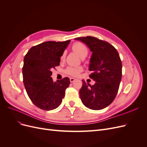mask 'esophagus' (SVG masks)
Segmentation results:
<instances>
[{
	"instance_id": "esophagus-1",
	"label": "esophagus",
	"mask_w": 147,
	"mask_h": 147,
	"mask_svg": "<svg viewBox=\"0 0 147 147\" xmlns=\"http://www.w3.org/2000/svg\"><path fill=\"white\" fill-rule=\"evenodd\" d=\"M75 80V79L74 78H72V77H71V78H70V82H71V83H72V82H74V81Z\"/></svg>"
}]
</instances>
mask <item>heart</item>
<instances>
[{
	"label": "heart",
	"mask_w": 147,
	"mask_h": 147,
	"mask_svg": "<svg viewBox=\"0 0 147 147\" xmlns=\"http://www.w3.org/2000/svg\"><path fill=\"white\" fill-rule=\"evenodd\" d=\"M72 50L79 55V56L83 58L85 57L88 53V50L87 47L84 45L83 43L81 42H77L75 43L72 45ZM65 57V52L63 53L62 55L61 59L64 58ZM83 70V68L82 67H69L67 68L65 70V72L72 76H77V75L80 73Z\"/></svg>",
	"instance_id": "1"
}]
</instances>
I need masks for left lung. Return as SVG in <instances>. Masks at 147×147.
I'll use <instances>...</instances> for the list:
<instances>
[{
  "label": "left lung",
  "instance_id": "1",
  "mask_svg": "<svg viewBox=\"0 0 147 147\" xmlns=\"http://www.w3.org/2000/svg\"><path fill=\"white\" fill-rule=\"evenodd\" d=\"M75 40L88 46L92 52L89 70L93 85L82 80L79 91L82 103L91 110H99L113 101L122 77V63L116 49L108 42L94 37H78Z\"/></svg>",
  "mask_w": 147,
  "mask_h": 147
}]
</instances>
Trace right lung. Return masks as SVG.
I'll return each mask as SVG.
<instances>
[{"label":"right lung","mask_w":147,"mask_h":147,"mask_svg":"<svg viewBox=\"0 0 147 147\" xmlns=\"http://www.w3.org/2000/svg\"><path fill=\"white\" fill-rule=\"evenodd\" d=\"M48 41L31 48L24 58V87L34 104L45 110L58 107L65 96L70 80L65 77L54 82L51 69L59 65L60 57L70 43Z\"/></svg>","instance_id":"add662e5"}]
</instances>
